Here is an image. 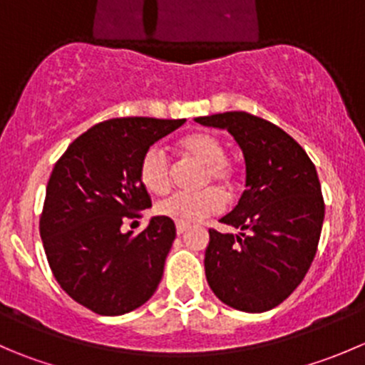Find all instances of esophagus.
<instances>
[{"mask_svg": "<svg viewBox=\"0 0 365 365\" xmlns=\"http://www.w3.org/2000/svg\"><path fill=\"white\" fill-rule=\"evenodd\" d=\"M187 228H189L187 225H176V233H178V235H182V233L187 232Z\"/></svg>", "mask_w": 365, "mask_h": 365, "instance_id": "esophagus-1", "label": "esophagus"}]
</instances>
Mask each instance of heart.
I'll use <instances>...</instances> for the list:
<instances>
[{
	"label": "heart",
	"mask_w": 365,
	"mask_h": 365,
	"mask_svg": "<svg viewBox=\"0 0 365 365\" xmlns=\"http://www.w3.org/2000/svg\"><path fill=\"white\" fill-rule=\"evenodd\" d=\"M178 148L189 157L196 158L205 168L201 183H217L222 189L230 190L235 183L237 171L233 164L225 158V148L221 140L207 132H192L178 140ZM140 182L150 192L162 194L171 185L169 160L164 150L153 146L144 153L140 162ZM225 205L221 192L214 187L200 192H175L158 201L155 210L162 217H168L178 225H192L207 215L219 212Z\"/></svg>",
	"instance_id": "1"
}]
</instances>
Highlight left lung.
Returning a JSON list of instances; mask_svg holds the SVG:
<instances>
[{
    "instance_id": "obj_1",
    "label": "left lung",
    "mask_w": 365,
    "mask_h": 365,
    "mask_svg": "<svg viewBox=\"0 0 365 365\" xmlns=\"http://www.w3.org/2000/svg\"><path fill=\"white\" fill-rule=\"evenodd\" d=\"M194 121L228 130L246 164V190L219 219L239 233L208 230L207 282L225 305L267 312L294 292L316 257L324 221L316 165L289 133L247 112Z\"/></svg>"
}]
</instances>
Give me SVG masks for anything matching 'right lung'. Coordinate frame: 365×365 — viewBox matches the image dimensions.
<instances>
[{
  "label": "right lung",
  "mask_w": 365,
  "mask_h": 365,
  "mask_svg": "<svg viewBox=\"0 0 365 365\" xmlns=\"http://www.w3.org/2000/svg\"><path fill=\"white\" fill-rule=\"evenodd\" d=\"M183 123L108 119L71 143L53 168L38 225L46 257L60 287L100 316L139 309L160 284L175 222L155 215L137 235L121 226L151 207L140 182L144 153Z\"/></svg>",
  "instance_id": "right-lung-1"
}]
</instances>
